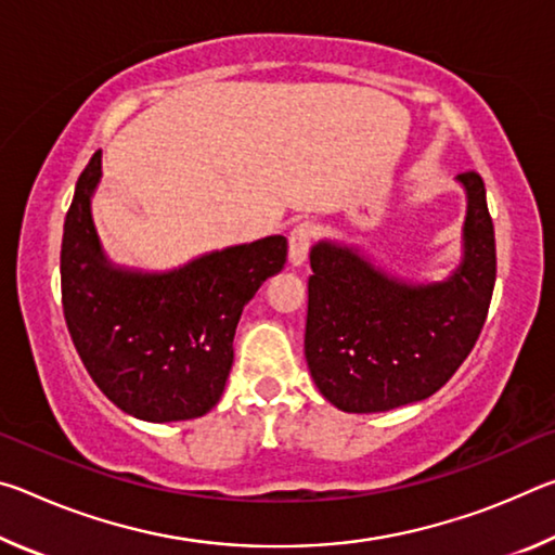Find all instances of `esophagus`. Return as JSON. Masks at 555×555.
Instances as JSON below:
<instances>
[{"label":"esophagus","mask_w":555,"mask_h":555,"mask_svg":"<svg viewBox=\"0 0 555 555\" xmlns=\"http://www.w3.org/2000/svg\"><path fill=\"white\" fill-rule=\"evenodd\" d=\"M313 242V224L300 222L288 234V261L294 267H304V261L308 257V249H311Z\"/></svg>","instance_id":"34e87169"}]
</instances>
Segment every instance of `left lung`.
Wrapping results in <instances>:
<instances>
[{
    "mask_svg": "<svg viewBox=\"0 0 555 555\" xmlns=\"http://www.w3.org/2000/svg\"><path fill=\"white\" fill-rule=\"evenodd\" d=\"M455 181L465 220L460 259L446 276H403L343 240L311 247L306 362L340 411L379 413L428 399L480 337L496 276L494 228L482 178Z\"/></svg>",
    "mask_w": 555,
    "mask_h": 555,
    "instance_id": "obj_1",
    "label": "left lung"
}]
</instances>
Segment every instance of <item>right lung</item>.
Listing matches in <instances>:
<instances>
[{
    "label": "right lung",
    "instance_id": "right-lung-1",
    "mask_svg": "<svg viewBox=\"0 0 555 555\" xmlns=\"http://www.w3.org/2000/svg\"><path fill=\"white\" fill-rule=\"evenodd\" d=\"M102 152L80 173L61 247L63 313L105 397L149 424L198 418L230 377L234 331L259 286L286 264L284 234L149 271L107 257L92 220Z\"/></svg>",
    "mask_w": 555,
    "mask_h": 555
}]
</instances>
